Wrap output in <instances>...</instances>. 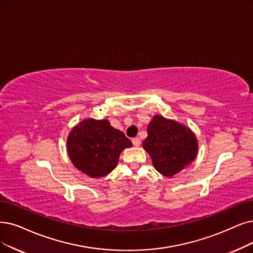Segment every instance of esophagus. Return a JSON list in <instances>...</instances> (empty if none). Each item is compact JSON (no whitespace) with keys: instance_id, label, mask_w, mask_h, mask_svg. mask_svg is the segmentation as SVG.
I'll list each match as a JSON object with an SVG mask.
<instances>
[{"instance_id":"obj_1","label":"esophagus","mask_w":253,"mask_h":253,"mask_svg":"<svg viewBox=\"0 0 253 253\" xmlns=\"http://www.w3.org/2000/svg\"><path fill=\"white\" fill-rule=\"evenodd\" d=\"M132 142H133L134 146L138 147V146H140V144H141V140L136 137V138H133V139H132Z\"/></svg>"}]
</instances>
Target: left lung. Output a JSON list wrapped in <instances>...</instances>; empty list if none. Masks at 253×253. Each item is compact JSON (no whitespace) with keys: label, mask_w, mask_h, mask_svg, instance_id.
Returning a JSON list of instances; mask_svg holds the SVG:
<instances>
[{"label":"left lung","mask_w":253,"mask_h":253,"mask_svg":"<svg viewBox=\"0 0 253 253\" xmlns=\"http://www.w3.org/2000/svg\"><path fill=\"white\" fill-rule=\"evenodd\" d=\"M142 146L156 170L166 177L189 166L198 151L197 138L190 127L162 115H155L148 124Z\"/></svg>","instance_id":"obj_1"}]
</instances>
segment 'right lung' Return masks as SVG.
Returning <instances> with one entry per match:
<instances>
[{
  "label": "right lung",
  "mask_w": 253,
  "mask_h": 253,
  "mask_svg": "<svg viewBox=\"0 0 253 253\" xmlns=\"http://www.w3.org/2000/svg\"><path fill=\"white\" fill-rule=\"evenodd\" d=\"M67 153L73 165L92 178L108 175L119 156L132 142L107 119L88 118L75 126L67 137Z\"/></svg>",
  "instance_id": "obj_1"
}]
</instances>
